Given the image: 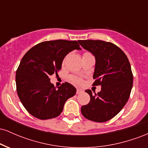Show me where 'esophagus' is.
Listing matches in <instances>:
<instances>
[{
    "mask_svg": "<svg viewBox=\"0 0 148 148\" xmlns=\"http://www.w3.org/2000/svg\"><path fill=\"white\" fill-rule=\"evenodd\" d=\"M84 92V90H82L81 89H77L76 90V94L79 95V94H81V93Z\"/></svg>",
    "mask_w": 148,
    "mask_h": 148,
    "instance_id": "esophagus-1",
    "label": "esophagus"
}]
</instances>
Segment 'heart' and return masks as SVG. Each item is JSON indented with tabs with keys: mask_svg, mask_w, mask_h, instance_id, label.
<instances>
[{
	"mask_svg": "<svg viewBox=\"0 0 148 148\" xmlns=\"http://www.w3.org/2000/svg\"><path fill=\"white\" fill-rule=\"evenodd\" d=\"M71 79H72V82L76 83V84H79V83L81 82V79L78 77H76V76H72Z\"/></svg>",
	"mask_w": 148,
	"mask_h": 148,
	"instance_id": "1",
	"label": "heart"
}]
</instances>
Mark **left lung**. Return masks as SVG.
<instances>
[{
	"label": "left lung",
	"instance_id": "obj_1",
	"mask_svg": "<svg viewBox=\"0 0 148 148\" xmlns=\"http://www.w3.org/2000/svg\"><path fill=\"white\" fill-rule=\"evenodd\" d=\"M83 48L95 58L93 86H101L97 94L90 90L88 104L81 113L88 120L103 123L111 120L123 109L128 101L133 86V74L127 56L111 42L101 40H79Z\"/></svg>",
	"mask_w": 148,
	"mask_h": 148
}]
</instances>
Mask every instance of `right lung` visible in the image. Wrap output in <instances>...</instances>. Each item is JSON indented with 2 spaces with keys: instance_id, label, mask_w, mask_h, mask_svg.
Here are the masks:
<instances>
[{
  "instance_id": "1",
  "label": "right lung",
  "mask_w": 148,
  "mask_h": 148,
  "mask_svg": "<svg viewBox=\"0 0 148 148\" xmlns=\"http://www.w3.org/2000/svg\"><path fill=\"white\" fill-rule=\"evenodd\" d=\"M75 49H81L76 41H47L34 46L22 58L16 72V91L30 114L40 120L56 118L66 101L75 95L72 85L65 82L56 88L49 79L58 74L64 57Z\"/></svg>"
}]
</instances>
